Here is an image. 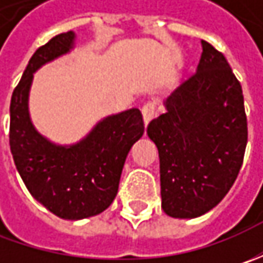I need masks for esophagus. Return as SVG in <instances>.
I'll return each mask as SVG.
<instances>
[{"instance_id":"1","label":"esophagus","mask_w":263,"mask_h":263,"mask_svg":"<svg viewBox=\"0 0 263 263\" xmlns=\"http://www.w3.org/2000/svg\"><path fill=\"white\" fill-rule=\"evenodd\" d=\"M142 116H143V123L147 126V123L152 120V117L155 116V104L154 102H146L142 106Z\"/></svg>"}]
</instances>
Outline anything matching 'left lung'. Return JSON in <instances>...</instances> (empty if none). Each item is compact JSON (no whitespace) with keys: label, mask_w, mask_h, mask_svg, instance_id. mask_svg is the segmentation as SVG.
<instances>
[{"label":"left lung","mask_w":263,"mask_h":263,"mask_svg":"<svg viewBox=\"0 0 263 263\" xmlns=\"http://www.w3.org/2000/svg\"><path fill=\"white\" fill-rule=\"evenodd\" d=\"M146 133L159 154L164 212L190 219L217 206L237 178L248 143L243 92L226 57L202 41L196 73L167 96Z\"/></svg>","instance_id":"1"}]
</instances>
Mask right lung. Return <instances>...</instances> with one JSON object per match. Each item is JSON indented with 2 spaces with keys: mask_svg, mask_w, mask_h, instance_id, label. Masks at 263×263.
<instances>
[{
  "mask_svg": "<svg viewBox=\"0 0 263 263\" xmlns=\"http://www.w3.org/2000/svg\"><path fill=\"white\" fill-rule=\"evenodd\" d=\"M74 42L70 30L37 48L10 104V147L18 174L39 203L70 221L98 215L112 203L127 155L145 132L137 108L99 120L71 145L54 143L36 130L29 112L33 74L68 54Z\"/></svg>",
  "mask_w": 263,
  "mask_h": 263,
  "instance_id": "add662e5",
  "label": "right lung"
}]
</instances>
